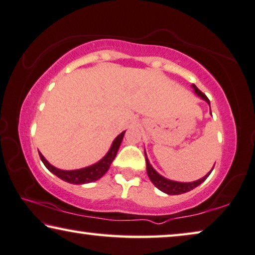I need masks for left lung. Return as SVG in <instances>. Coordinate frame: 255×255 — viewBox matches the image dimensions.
Wrapping results in <instances>:
<instances>
[{"label":"left lung","mask_w":255,"mask_h":255,"mask_svg":"<svg viewBox=\"0 0 255 255\" xmlns=\"http://www.w3.org/2000/svg\"><path fill=\"white\" fill-rule=\"evenodd\" d=\"M193 88H194V91L196 95L200 96L203 100H206V102L209 104V106H210V102H209V99H208V97L204 95L202 91H200L194 84H193ZM145 162H146V172H148V177L150 180H151L152 184L155 185L157 188L160 189V191L164 193H166V194H168V195H179V194H182V193H187L189 191H192V189H194L195 187H198L199 185L202 184V182L208 178V175L210 174V172L213 171L211 170L209 173L206 175V177L200 179V180H196L193 182H178V181L168 180V179L162 177L159 173H157V172L153 170V167L151 166V165H150L146 155H145Z\"/></svg>","instance_id":"8db88e82"}]
</instances>
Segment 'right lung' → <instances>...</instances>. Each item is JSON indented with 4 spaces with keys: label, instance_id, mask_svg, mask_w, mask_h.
Returning <instances> with one entry per match:
<instances>
[{
    "label": "right lung",
    "instance_id": "obj_1",
    "mask_svg": "<svg viewBox=\"0 0 255 255\" xmlns=\"http://www.w3.org/2000/svg\"><path fill=\"white\" fill-rule=\"evenodd\" d=\"M124 135H125V131H123L120 135L117 136V138L113 141L112 146H111L110 151L106 153V156L104 157L102 160H99L98 163L91 165V166L81 168V170H74V171L59 170V168L52 166V165L44 158V156H42L40 152H39V156H40L41 162L44 163L45 166L47 167L52 173H54L56 177L62 179V180L69 182V184H75V185L88 184V182L98 180V179L102 178L103 175L106 173L107 170L110 168L111 163L113 162L114 158H116L118 149H119V146L121 144Z\"/></svg>",
    "mask_w": 255,
    "mask_h": 255
}]
</instances>
